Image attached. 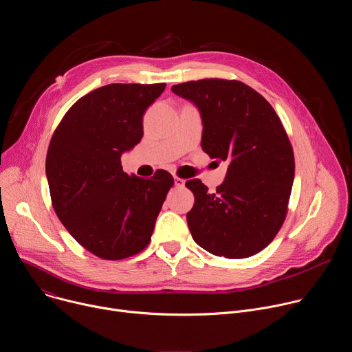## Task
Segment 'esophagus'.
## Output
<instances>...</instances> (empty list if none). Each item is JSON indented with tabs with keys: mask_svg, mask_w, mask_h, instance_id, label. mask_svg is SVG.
Segmentation results:
<instances>
[{
	"mask_svg": "<svg viewBox=\"0 0 352 352\" xmlns=\"http://www.w3.org/2000/svg\"><path fill=\"white\" fill-rule=\"evenodd\" d=\"M174 184H175V186L177 188H182L184 185H185V179H182V178H179V177H174Z\"/></svg>",
	"mask_w": 352,
	"mask_h": 352,
	"instance_id": "obj_1",
	"label": "esophagus"
}]
</instances>
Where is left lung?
Wrapping results in <instances>:
<instances>
[{
  "instance_id": "left-lung-1",
  "label": "left lung",
  "mask_w": 352,
  "mask_h": 352,
  "mask_svg": "<svg viewBox=\"0 0 352 352\" xmlns=\"http://www.w3.org/2000/svg\"><path fill=\"white\" fill-rule=\"evenodd\" d=\"M171 90L199 109L204 152L230 162L214 193L200 179L185 184L195 195L186 214L192 238L216 256L256 255L280 231L294 182V152L281 120L262 94L239 80L200 79Z\"/></svg>"
}]
</instances>
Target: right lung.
<instances>
[{
	"label": "right lung",
	"instance_id": "right-lung-1",
	"mask_svg": "<svg viewBox=\"0 0 352 352\" xmlns=\"http://www.w3.org/2000/svg\"><path fill=\"white\" fill-rule=\"evenodd\" d=\"M166 83H111L67 111L50 140L45 174L53 208L90 254L121 261L152 239L156 219L174 185L159 170L150 179L128 175L121 155L143 136V114Z\"/></svg>",
	"mask_w": 352,
	"mask_h": 352
}]
</instances>
